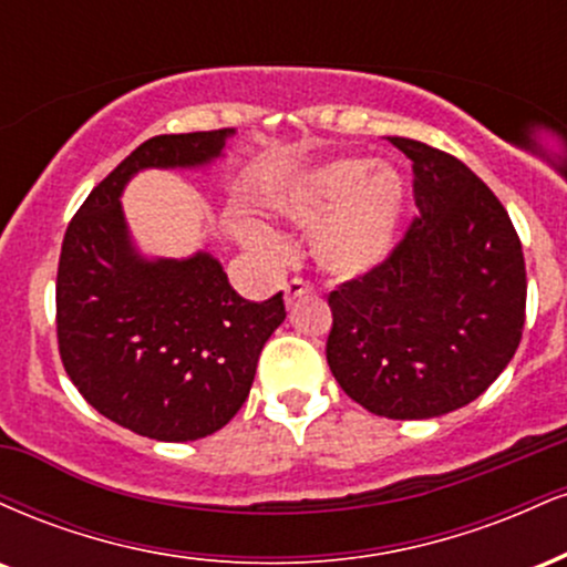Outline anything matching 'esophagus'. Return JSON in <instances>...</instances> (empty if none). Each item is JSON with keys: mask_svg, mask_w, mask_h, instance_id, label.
Listing matches in <instances>:
<instances>
[{"mask_svg": "<svg viewBox=\"0 0 567 567\" xmlns=\"http://www.w3.org/2000/svg\"><path fill=\"white\" fill-rule=\"evenodd\" d=\"M309 292H311V288L303 282V279H298V277L290 279V282L285 285V303L292 306V303L298 301V298H306V296H309Z\"/></svg>", "mask_w": 567, "mask_h": 567, "instance_id": "1", "label": "esophagus"}]
</instances>
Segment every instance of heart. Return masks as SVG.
<instances>
[{
  "instance_id": "b5f03b06",
  "label": "heart",
  "mask_w": 567,
  "mask_h": 567,
  "mask_svg": "<svg viewBox=\"0 0 567 567\" xmlns=\"http://www.w3.org/2000/svg\"><path fill=\"white\" fill-rule=\"evenodd\" d=\"M370 167L368 159L330 162L279 205L306 229L338 213L315 239L317 261L336 277L365 275L394 247L405 184L389 167Z\"/></svg>"
}]
</instances>
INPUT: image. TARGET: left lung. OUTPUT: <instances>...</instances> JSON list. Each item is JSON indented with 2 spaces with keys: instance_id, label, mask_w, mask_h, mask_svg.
Segmentation results:
<instances>
[{
  "instance_id": "1",
  "label": "left lung",
  "mask_w": 567,
  "mask_h": 567,
  "mask_svg": "<svg viewBox=\"0 0 567 567\" xmlns=\"http://www.w3.org/2000/svg\"><path fill=\"white\" fill-rule=\"evenodd\" d=\"M419 216L375 269L328 296V365L386 419H434L477 400L509 365L525 324V258L509 213L470 167L421 141Z\"/></svg>"
}]
</instances>
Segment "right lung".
<instances>
[{
  "instance_id": "obj_1",
  "label": "right lung",
  "mask_w": 567,
  "mask_h": 567,
  "mask_svg": "<svg viewBox=\"0 0 567 567\" xmlns=\"http://www.w3.org/2000/svg\"><path fill=\"white\" fill-rule=\"evenodd\" d=\"M234 130L154 135L82 202L55 282L58 351L97 413L148 440L218 432L250 394L282 292L245 301L210 252L146 261L130 239L122 188L146 167H205Z\"/></svg>"
}]
</instances>
